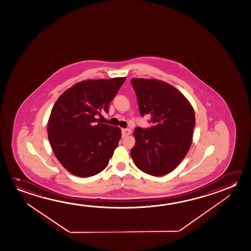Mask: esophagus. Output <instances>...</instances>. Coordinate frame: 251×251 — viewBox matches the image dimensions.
Returning a JSON list of instances; mask_svg holds the SVG:
<instances>
[{
  "label": "esophagus",
  "instance_id": "esophagus-1",
  "mask_svg": "<svg viewBox=\"0 0 251 251\" xmlns=\"http://www.w3.org/2000/svg\"><path fill=\"white\" fill-rule=\"evenodd\" d=\"M131 133V131L129 128H126V129H122V137L125 138L126 136L130 135Z\"/></svg>",
  "mask_w": 251,
  "mask_h": 251
}]
</instances>
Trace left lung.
<instances>
[{
	"label": "left lung",
	"mask_w": 251,
	"mask_h": 251,
	"mask_svg": "<svg viewBox=\"0 0 251 251\" xmlns=\"http://www.w3.org/2000/svg\"><path fill=\"white\" fill-rule=\"evenodd\" d=\"M139 112L151 115L152 126L134 130L131 158L139 170L162 176L175 170L191 147L194 108L171 84L157 79L132 78Z\"/></svg>",
	"instance_id": "1"
}]
</instances>
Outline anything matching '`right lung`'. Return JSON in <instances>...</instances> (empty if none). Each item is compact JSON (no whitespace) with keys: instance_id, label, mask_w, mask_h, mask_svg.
<instances>
[{"instance_id":"right-lung-1","label":"right lung","mask_w":251,"mask_h":251,"mask_svg":"<svg viewBox=\"0 0 251 251\" xmlns=\"http://www.w3.org/2000/svg\"><path fill=\"white\" fill-rule=\"evenodd\" d=\"M126 77L84 80L69 88L52 108L48 138L56 159L72 175L90 177L107 167L120 138L118 126L101 124L100 112L109 103Z\"/></svg>"}]
</instances>
